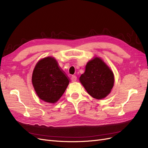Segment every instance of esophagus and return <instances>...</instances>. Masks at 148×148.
Here are the masks:
<instances>
[{
    "instance_id": "1",
    "label": "esophagus",
    "mask_w": 148,
    "mask_h": 148,
    "mask_svg": "<svg viewBox=\"0 0 148 148\" xmlns=\"http://www.w3.org/2000/svg\"><path fill=\"white\" fill-rule=\"evenodd\" d=\"M77 77H76V76H75V75L72 76V77H71V82H75L77 81Z\"/></svg>"
}]
</instances>
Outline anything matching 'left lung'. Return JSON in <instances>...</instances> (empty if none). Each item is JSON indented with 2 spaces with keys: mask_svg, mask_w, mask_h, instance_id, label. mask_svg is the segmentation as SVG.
<instances>
[{
  "mask_svg": "<svg viewBox=\"0 0 148 148\" xmlns=\"http://www.w3.org/2000/svg\"><path fill=\"white\" fill-rule=\"evenodd\" d=\"M79 81L89 95L97 99L106 97L114 86L113 72L100 58L88 62L85 72L79 77Z\"/></svg>",
  "mask_w": 148,
  "mask_h": 148,
  "instance_id": "obj_1",
  "label": "left lung"
}]
</instances>
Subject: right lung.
Here are the masks:
<instances>
[{"label":"right lung","instance_id":"1","mask_svg":"<svg viewBox=\"0 0 148 148\" xmlns=\"http://www.w3.org/2000/svg\"><path fill=\"white\" fill-rule=\"evenodd\" d=\"M32 83L40 99L55 103L63 95L69 79L59 69L56 60L48 57L39 61L36 65Z\"/></svg>","mask_w":148,"mask_h":148}]
</instances>
